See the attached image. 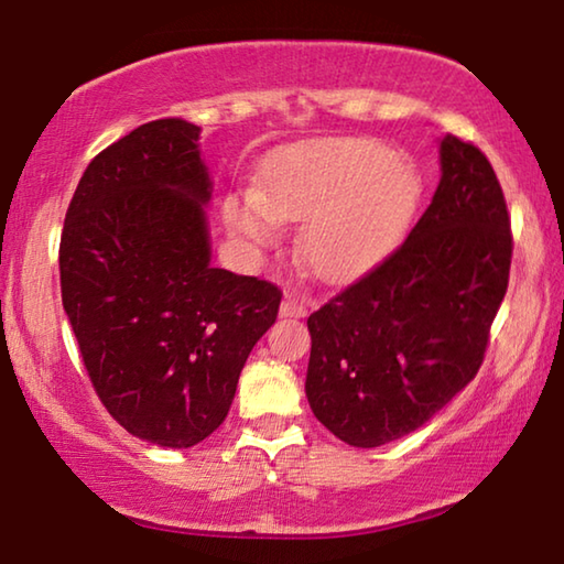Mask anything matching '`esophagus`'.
I'll return each mask as SVG.
<instances>
[{"label":"esophagus","mask_w":564,"mask_h":564,"mask_svg":"<svg viewBox=\"0 0 564 564\" xmlns=\"http://www.w3.org/2000/svg\"><path fill=\"white\" fill-rule=\"evenodd\" d=\"M306 312H308V306H306L304 299L293 296V293H289V296L283 299L281 316H306Z\"/></svg>","instance_id":"esophagus-1"}]
</instances>
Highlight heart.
<instances>
[{
    "label": "heart",
    "mask_w": 564,
    "mask_h": 564,
    "mask_svg": "<svg viewBox=\"0 0 564 564\" xmlns=\"http://www.w3.org/2000/svg\"><path fill=\"white\" fill-rule=\"evenodd\" d=\"M416 196L414 169L380 142L316 140L268 158L256 192H232L221 214L252 248H271L275 221H304L301 260L322 279L347 281L393 248Z\"/></svg>",
    "instance_id": "b5f03b06"
}]
</instances>
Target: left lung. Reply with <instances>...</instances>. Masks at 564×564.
Segmentation results:
<instances>
[{
    "label": "left lung",
    "mask_w": 564,
    "mask_h": 564,
    "mask_svg": "<svg viewBox=\"0 0 564 564\" xmlns=\"http://www.w3.org/2000/svg\"><path fill=\"white\" fill-rule=\"evenodd\" d=\"M442 178L406 240L308 316L306 399L352 447L419 430L478 376L511 271L494 165L444 134Z\"/></svg>",
    "instance_id": "obj_1"
}]
</instances>
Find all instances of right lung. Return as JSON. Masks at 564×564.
<instances>
[{
	"label": "right lung",
	"instance_id": "obj_1",
	"mask_svg": "<svg viewBox=\"0 0 564 564\" xmlns=\"http://www.w3.org/2000/svg\"><path fill=\"white\" fill-rule=\"evenodd\" d=\"M199 127L140 124L86 165L61 232V296L84 368L134 437L192 447L225 422L281 289L209 265Z\"/></svg>",
	"mask_w": 564,
	"mask_h": 564
}]
</instances>
